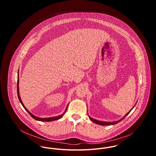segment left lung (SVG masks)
<instances>
[{"label": "left lung", "instance_id": "left-lung-1", "mask_svg": "<svg viewBox=\"0 0 156 156\" xmlns=\"http://www.w3.org/2000/svg\"><path fill=\"white\" fill-rule=\"evenodd\" d=\"M132 110V109L127 114H126V115L123 118H122V119H120V120H119L118 121H116V122H101V121H99V120H95V119H92V118H91L90 117H89V118L93 122H94L95 123H97L98 125H115V124H116V123H119L120 122H121L123 119H124L125 117H126V116L130 113V112Z\"/></svg>", "mask_w": 156, "mask_h": 156}]
</instances>
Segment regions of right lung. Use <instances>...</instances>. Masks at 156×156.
<instances>
[{"mask_svg":"<svg viewBox=\"0 0 156 156\" xmlns=\"http://www.w3.org/2000/svg\"><path fill=\"white\" fill-rule=\"evenodd\" d=\"M18 77H17V96H18V98H19V101H20V103L22 104V105L23 106V108L25 109V110L29 114H30V116L33 118V119H35V120H37L38 121H41V122H51V121H53V120H58V119H60V118H61L62 116H63V115L65 114V113L67 111V108H66V111L65 112L62 114V115H59L58 116H55V117H52V118H38V117H36V116H34L32 113H31L26 108V107L24 106V105L23 104L22 101V100H21V99H20V95H19V71H18Z\"/></svg>","mask_w":156,"mask_h":156,"instance_id":"1","label":"right lung"}]
</instances>
